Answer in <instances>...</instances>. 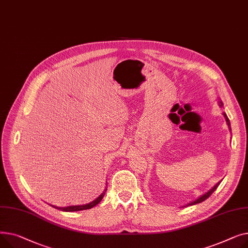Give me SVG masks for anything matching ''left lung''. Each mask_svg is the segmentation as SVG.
<instances>
[{"mask_svg": "<svg viewBox=\"0 0 248 248\" xmlns=\"http://www.w3.org/2000/svg\"><path fill=\"white\" fill-rule=\"evenodd\" d=\"M218 105H219L220 107H223V103H222V101H221V99L220 98H218ZM222 115L224 116V118H225V121H226V124H227V126H228V129H229V131L231 132V125H230V121H229V119H228V117H227V115H226V113L225 112H223L222 113ZM220 182L221 181H219V182H217L211 189H209V190L207 191V192H205L204 194H202L200 197H198L197 199H195V200H193L192 202H190V203H188V204L186 205V206H189V205H194V204H197V203H200V202H202V201H204L205 199H207L214 191H215V189L218 187V185L220 184Z\"/></svg>", "mask_w": 248, "mask_h": 248, "instance_id": "left-lung-1", "label": "left lung"}]
</instances>
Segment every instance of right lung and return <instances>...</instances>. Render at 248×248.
<instances>
[{"label":"right lung","instance_id":"right-lung-1","mask_svg":"<svg viewBox=\"0 0 248 248\" xmlns=\"http://www.w3.org/2000/svg\"><path fill=\"white\" fill-rule=\"evenodd\" d=\"M106 185H107V184H106ZM106 190H107V187L104 189L103 193H102L101 195H99L95 200H93V201H92V202H90V203H87V204H84V205H71V206H66V207H58V206H55V205H51V206H53L54 208L59 209V210H61V211H66V212L80 211V210L90 209V208H92V207L96 206V205L98 204V203L102 200V198H103V197H104V195H105Z\"/></svg>","mask_w":248,"mask_h":248}]
</instances>
